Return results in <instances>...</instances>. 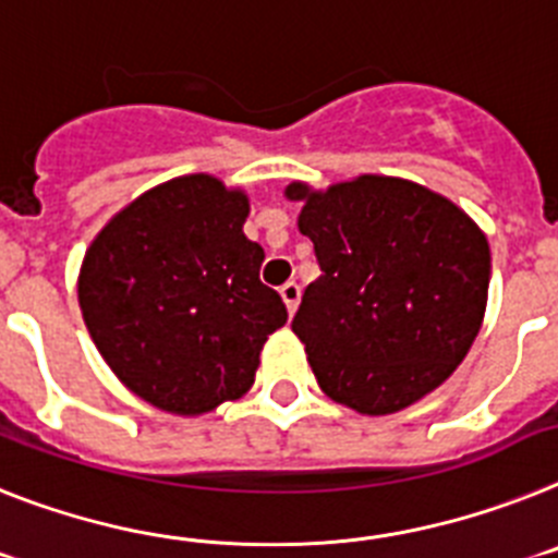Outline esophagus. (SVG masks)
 Segmentation results:
<instances>
[{"mask_svg":"<svg viewBox=\"0 0 558 558\" xmlns=\"http://www.w3.org/2000/svg\"><path fill=\"white\" fill-rule=\"evenodd\" d=\"M280 298H283L286 308H289V314H292L294 308H298V303H300V286L294 283V280L283 283V286H280Z\"/></svg>","mask_w":558,"mask_h":558,"instance_id":"obj_1","label":"esophagus"}]
</instances>
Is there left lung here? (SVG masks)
Listing matches in <instances>:
<instances>
[{
	"label": "left lung",
	"mask_w": 558,
	"mask_h": 558,
	"mask_svg": "<svg viewBox=\"0 0 558 558\" xmlns=\"http://www.w3.org/2000/svg\"><path fill=\"white\" fill-rule=\"evenodd\" d=\"M298 227L319 278L306 286L292 331L323 393L362 415H390L444 385L481 331L492 252L447 196L365 173L312 191Z\"/></svg>",
	"instance_id": "8db88e82"
}]
</instances>
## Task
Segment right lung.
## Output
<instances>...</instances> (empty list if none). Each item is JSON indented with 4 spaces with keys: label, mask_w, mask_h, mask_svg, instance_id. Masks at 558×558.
I'll use <instances>...</instances> for the list:
<instances>
[{
    "label": "right lung",
    "mask_w": 558,
    "mask_h": 558,
    "mask_svg": "<svg viewBox=\"0 0 558 558\" xmlns=\"http://www.w3.org/2000/svg\"><path fill=\"white\" fill-rule=\"evenodd\" d=\"M250 198L210 173L145 191L95 235L77 303L106 365L134 396L173 415L210 413L255 381L286 323L260 283V244L244 235Z\"/></svg>",
    "instance_id": "add662e5"
}]
</instances>
